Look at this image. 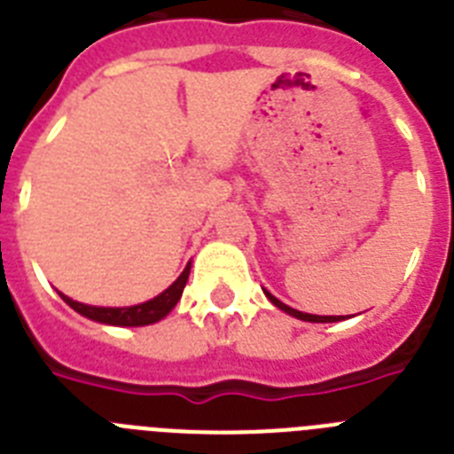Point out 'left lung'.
Wrapping results in <instances>:
<instances>
[{
  "mask_svg": "<svg viewBox=\"0 0 454 454\" xmlns=\"http://www.w3.org/2000/svg\"><path fill=\"white\" fill-rule=\"evenodd\" d=\"M265 297L274 303L276 309H281L283 313L293 315V317H297V320H303V322H340V320H345L342 315H310V313H301V310H297V309H290L287 303L278 301V299H276L271 293H267V290H265Z\"/></svg>",
  "mask_w": 454,
  "mask_h": 454,
  "instance_id": "obj_1",
  "label": "left lung"
}]
</instances>
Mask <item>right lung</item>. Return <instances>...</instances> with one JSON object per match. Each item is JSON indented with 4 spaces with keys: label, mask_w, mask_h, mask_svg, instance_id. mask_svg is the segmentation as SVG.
Here are the masks:
<instances>
[{
    "label": "right lung",
    "mask_w": 454,
    "mask_h": 454,
    "mask_svg": "<svg viewBox=\"0 0 454 454\" xmlns=\"http://www.w3.org/2000/svg\"><path fill=\"white\" fill-rule=\"evenodd\" d=\"M189 270L192 265H187L183 270V274L171 283V286L164 290L157 297L148 299L144 303H137V306H123V309H109V306H89V303H80L74 299L66 297L63 293H59V297L68 303L70 309L77 310L80 315L89 317L93 322H100V325H112V326H145V325H155V322L164 320L173 309L176 303L183 297V290L187 286Z\"/></svg>",
    "instance_id": "add662e5"
}]
</instances>
